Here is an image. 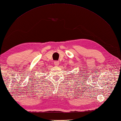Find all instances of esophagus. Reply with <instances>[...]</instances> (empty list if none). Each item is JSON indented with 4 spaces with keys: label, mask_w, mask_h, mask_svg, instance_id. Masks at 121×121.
I'll use <instances>...</instances> for the list:
<instances>
[{
    "label": "esophagus",
    "mask_w": 121,
    "mask_h": 121,
    "mask_svg": "<svg viewBox=\"0 0 121 121\" xmlns=\"http://www.w3.org/2000/svg\"><path fill=\"white\" fill-rule=\"evenodd\" d=\"M59 64H60V62L58 61H54V64L55 66H58Z\"/></svg>",
    "instance_id": "obj_1"
}]
</instances>
